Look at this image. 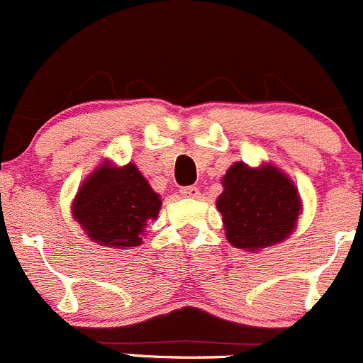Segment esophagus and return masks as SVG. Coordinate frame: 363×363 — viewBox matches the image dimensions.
Returning <instances> with one entry per match:
<instances>
[{"mask_svg":"<svg viewBox=\"0 0 363 363\" xmlns=\"http://www.w3.org/2000/svg\"><path fill=\"white\" fill-rule=\"evenodd\" d=\"M182 196H188V199H200V189L196 186H188V188L181 189Z\"/></svg>","mask_w":363,"mask_h":363,"instance_id":"1","label":"esophagus"}]
</instances>
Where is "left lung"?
<instances>
[{"label": "left lung", "instance_id": "left-lung-1", "mask_svg": "<svg viewBox=\"0 0 363 363\" xmlns=\"http://www.w3.org/2000/svg\"><path fill=\"white\" fill-rule=\"evenodd\" d=\"M216 207L223 216L225 237L233 247L258 252L295 232L302 200L290 175L272 163L251 167L237 161L221 179Z\"/></svg>", "mask_w": 363, "mask_h": 363}]
</instances>
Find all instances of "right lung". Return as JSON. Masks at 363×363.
Returning a JSON list of instances; mask_svg holds the SVG:
<instances>
[{
	"mask_svg": "<svg viewBox=\"0 0 363 363\" xmlns=\"http://www.w3.org/2000/svg\"><path fill=\"white\" fill-rule=\"evenodd\" d=\"M72 216L93 242L113 250L142 244L161 199L135 163L105 160L87 175L72 200Z\"/></svg>",
	"mask_w": 363,
	"mask_h": 363,
	"instance_id": "right-lung-1",
	"label": "right lung"
}]
</instances>
